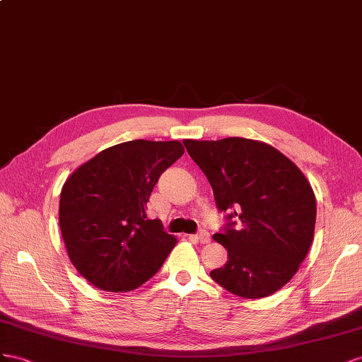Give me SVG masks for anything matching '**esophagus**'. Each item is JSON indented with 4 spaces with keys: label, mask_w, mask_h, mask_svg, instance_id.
<instances>
[{
    "label": "esophagus",
    "mask_w": 362,
    "mask_h": 362,
    "mask_svg": "<svg viewBox=\"0 0 362 362\" xmlns=\"http://www.w3.org/2000/svg\"><path fill=\"white\" fill-rule=\"evenodd\" d=\"M197 240H199L200 244H208L211 241V235H209V232L200 230L199 235H197Z\"/></svg>",
    "instance_id": "esophagus-1"
}]
</instances>
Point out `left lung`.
I'll use <instances>...</instances> for the list:
<instances>
[{
    "label": "left lung",
    "instance_id": "left-lung-1",
    "mask_svg": "<svg viewBox=\"0 0 362 362\" xmlns=\"http://www.w3.org/2000/svg\"><path fill=\"white\" fill-rule=\"evenodd\" d=\"M230 221L214 240L227 261L211 277L243 298L272 296L291 281L314 240L317 204L311 183L270 144L247 138L183 141Z\"/></svg>",
    "mask_w": 362,
    "mask_h": 362
}]
</instances>
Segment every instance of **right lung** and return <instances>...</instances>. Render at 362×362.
<instances>
[{
    "label": "right lung",
    "instance_id": "right-lung-1",
    "mask_svg": "<svg viewBox=\"0 0 362 362\" xmlns=\"http://www.w3.org/2000/svg\"><path fill=\"white\" fill-rule=\"evenodd\" d=\"M183 151L179 141H129L71 173L60 192L59 224L69 261L89 284L126 293L158 273L177 240L159 220H147V202Z\"/></svg>",
    "mask_w": 362,
    "mask_h": 362
}]
</instances>
